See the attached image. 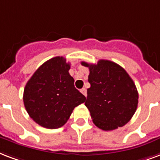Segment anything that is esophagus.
<instances>
[{"mask_svg": "<svg viewBox=\"0 0 160 160\" xmlns=\"http://www.w3.org/2000/svg\"><path fill=\"white\" fill-rule=\"evenodd\" d=\"M80 92H81L85 96H86V95H87V94H86V89L85 88L81 89V90H80Z\"/></svg>", "mask_w": 160, "mask_h": 160, "instance_id": "34e87169", "label": "esophagus"}]
</instances>
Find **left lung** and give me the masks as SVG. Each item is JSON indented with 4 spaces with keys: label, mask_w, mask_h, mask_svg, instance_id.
<instances>
[{
    "label": "left lung",
    "mask_w": 160,
    "mask_h": 160,
    "mask_svg": "<svg viewBox=\"0 0 160 160\" xmlns=\"http://www.w3.org/2000/svg\"><path fill=\"white\" fill-rule=\"evenodd\" d=\"M88 67L85 105L94 124L104 131H112L128 122L136 112L138 93L133 80L125 69L112 61L101 59L97 64L81 62Z\"/></svg>",
    "instance_id": "left-lung-1"
}]
</instances>
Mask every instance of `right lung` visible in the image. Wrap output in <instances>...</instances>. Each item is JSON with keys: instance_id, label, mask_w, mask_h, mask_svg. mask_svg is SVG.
I'll use <instances>...</instances> for the list:
<instances>
[{"instance_id": "add662e5", "label": "right lung", "mask_w": 160, "mask_h": 160, "mask_svg": "<svg viewBox=\"0 0 160 160\" xmlns=\"http://www.w3.org/2000/svg\"><path fill=\"white\" fill-rule=\"evenodd\" d=\"M69 69L66 58L57 56L43 63L27 83L24 106L40 126L49 129L64 126L74 108L85 102L86 98L75 87Z\"/></svg>"}]
</instances>
